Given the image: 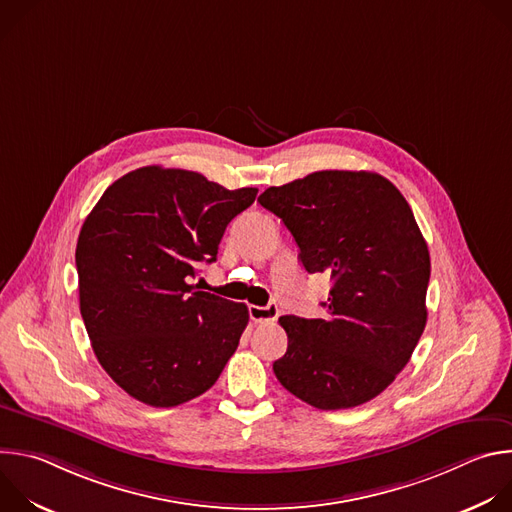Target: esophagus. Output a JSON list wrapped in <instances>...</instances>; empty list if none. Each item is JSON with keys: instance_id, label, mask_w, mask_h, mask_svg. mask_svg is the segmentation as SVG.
Segmentation results:
<instances>
[{"instance_id": "34e87169", "label": "esophagus", "mask_w": 512, "mask_h": 512, "mask_svg": "<svg viewBox=\"0 0 512 512\" xmlns=\"http://www.w3.org/2000/svg\"><path fill=\"white\" fill-rule=\"evenodd\" d=\"M249 316L253 322L257 324H269L275 322L279 316V308L275 304H267V306H249Z\"/></svg>"}]
</instances>
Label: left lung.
<instances>
[{"label": "left lung", "mask_w": 512, "mask_h": 512, "mask_svg": "<svg viewBox=\"0 0 512 512\" xmlns=\"http://www.w3.org/2000/svg\"><path fill=\"white\" fill-rule=\"evenodd\" d=\"M308 273H330L324 318L281 316L287 352L277 381L312 407L367 403L405 369L427 322L429 251L403 194L381 174L324 170L271 186Z\"/></svg>", "instance_id": "obj_1"}]
</instances>
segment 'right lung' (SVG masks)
I'll use <instances>...</instances> for the list:
<instances>
[{"instance_id":"right-lung-1","label":"right lung","mask_w":512,"mask_h":512,"mask_svg":"<svg viewBox=\"0 0 512 512\" xmlns=\"http://www.w3.org/2000/svg\"><path fill=\"white\" fill-rule=\"evenodd\" d=\"M257 188L145 166L113 182L77 243L81 316L107 375L133 399L176 407L221 377L249 322L245 304L196 291L227 225Z\"/></svg>"}]
</instances>
